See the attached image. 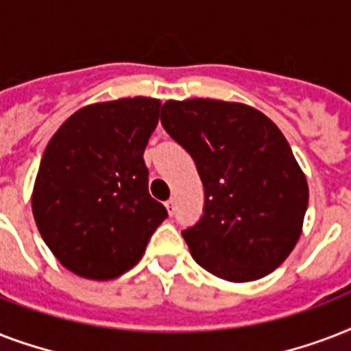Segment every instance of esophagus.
<instances>
[{"label":"esophagus","mask_w":351,"mask_h":351,"mask_svg":"<svg viewBox=\"0 0 351 351\" xmlns=\"http://www.w3.org/2000/svg\"><path fill=\"white\" fill-rule=\"evenodd\" d=\"M165 208H167V211H169V215H171V217H173V215H175V209H176L175 198H169V200L165 202Z\"/></svg>","instance_id":"1"}]
</instances>
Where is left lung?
<instances>
[{
  "instance_id": "obj_1",
  "label": "left lung",
  "mask_w": 351,
  "mask_h": 351,
  "mask_svg": "<svg viewBox=\"0 0 351 351\" xmlns=\"http://www.w3.org/2000/svg\"><path fill=\"white\" fill-rule=\"evenodd\" d=\"M160 121L204 184L202 217L182 231L193 258L231 282L266 277L295 247L308 209L288 140L261 111L233 101L169 100Z\"/></svg>"
}]
</instances>
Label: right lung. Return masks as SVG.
<instances>
[{"instance_id": "add662e5", "label": "right lung", "mask_w": 351, "mask_h": 351, "mask_svg": "<svg viewBox=\"0 0 351 351\" xmlns=\"http://www.w3.org/2000/svg\"><path fill=\"white\" fill-rule=\"evenodd\" d=\"M158 111V100L142 96L95 104L47 143L32 213L49 250L80 277H120L167 219L164 204L149 195L143 162Z\"/></svg>"}]
</instances>
